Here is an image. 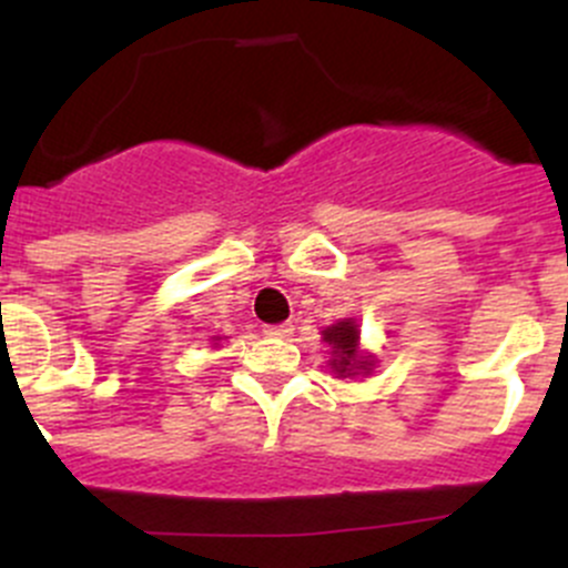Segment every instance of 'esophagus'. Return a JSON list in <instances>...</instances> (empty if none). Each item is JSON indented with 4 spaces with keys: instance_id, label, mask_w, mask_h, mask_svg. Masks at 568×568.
<instances>
[{
    "instance_id": "obj_1",
    "label": "esophagus",
    "mask_w": 568,
    "mask_h": 568,
    "mask_svg": "<svg viewBox=\"0 0 568 568\" xmlns=\"http://www.w3.org/2000/svg\"><path fill=\"white\" fill-rule=\"evenodd\" d=\"M263 332H266L268 337H291V335H294V326H291V324H277V326H266V329H263Z\"/></svg>"
}]
</instances>
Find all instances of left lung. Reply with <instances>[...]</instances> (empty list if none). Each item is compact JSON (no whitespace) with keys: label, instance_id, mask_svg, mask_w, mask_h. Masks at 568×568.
I'll return each mask as SVG.
<instances>
[{"label":"left lung","instance_id":"left-lung-1","mask_svg":"<svg viewBox=\"0 0 568 568\" xmlns=\"http://www.w3.org/2000/svg\"><path fill=\"white\" fill-rule=\"evenodd\" d=\"M321 341L329 346L326 368L335 374V379H357V376L374 374L379 359L359 346V324L357 318H341L332 326L321 329Z\"/></svg>","mask_w":568,"mask_h":568}]
</instances>
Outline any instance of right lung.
Instances as JSON below:
<instances>
[{"label": "right lung", "mask_w": 568, "mask_h": 568, "mask_svg": "<svg viewBox=\"0 0 568 568\" xmlns=\"http://www.w3.org/2000/svg\"><path fill=\"white\" fill-rule=\"evenodd\" d=\"M220 341H222V337H220V335H214V337H211V343H214V348H216V346H220Z\"/></svg>", "instance_id": "obj_1"}]
</instances>
